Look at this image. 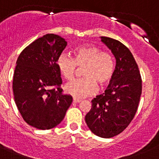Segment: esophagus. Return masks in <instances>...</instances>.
<instances>
[{"mask_svg":"<svg viewBox=\"0 0 159 159\" xmlns=\"http://www.w3.org/2000/svg\"><path fill=\"white\" fill-rule=\"evenodd\" d=\"M73 103H78V102H81V99H76V98H73Z\"/></svg>","mask_w":159,"mask_h":159,"instance_id":"34e87169","label":"esophagus"}]
</instances>
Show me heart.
<instances>
[{"instance_id":"b5f03b06","label":"heart","mask_w":159,"mask_h":159,"mask_svg":"<svg viewBox=\"0 0 159 159\" xmlns=\"http://www.w3.org/2000/svg\"><path fill=\"white\" fill-rule=\"evenodd\" d=\"M60 74L66 80L73 79L76 67L82 68L83 78L67 83L65 90L75 98L90 96L97 90L98 86H107L113 77L115 60L110 53L102 51L95 45L80 46L73 50V58L61 53L56 61Z\"/></svg>"}]
</instances>
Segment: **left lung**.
<instances>
[{
    "label": "left lung",
    "instance_id": "1",
    "mask_svg": "<svg viewBox=\"0 0 159 159\" xmlns=\"http://www.w3.org/2000/svg\"><path fill=\"white\" fill-rule=\"evenodd\" d=\"M116 60L113 77L102 94L92 100L85 120L97 136L112 138L123 132L135 116L142 94V77L130 50L119 40L101 37Z\"/></svg>",
    "mask_w": 159,
    "mask_h": 159
}]
</instances>
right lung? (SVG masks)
<instances>
[{
    "label": "right lung",
    "instance_id": "1",
    "mask_svg": "<svg viewBox=\"0 0 159 159\" xmlns=\"http://www.w3.org/2000/svg\"><path fill=\"white\" fill-rule=\"evenodd\" d=\"M66 46L57 34H46L23 50L13 79L15 103L23 119L42 130L57 126L73 102L62 94L61 75L56 61Z\"/></svg>",
    "mask_w": 159,
    "mask_h": 159
}]
</instances>
